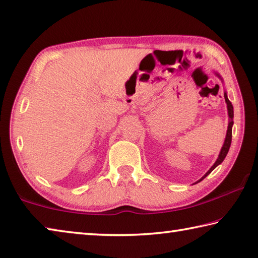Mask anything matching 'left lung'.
<instances>
[{
    "label": "left lung",
    "instance_id": "1",
    "mask_svg": "<svg viewBox=\"0 0 258 258\" xmlns=\"http://www.w3.org/2000/svg\"><path fill=\"white\" fill-rule=\"evenodd\" d=\"M215 75L217 77L221 78V81L223 82V80H222V77L220 76V74L215 73ZM224 99H225V102H226V107H228V115H229V125H228V131H226V137H225V140H224V143H223V147H222V149L220 151V155H218V158L216 159L215 163H214V165L212 166L211 168H209V171L205 174V175L200 178L199 181H197L196 183H198L200 181H203L205 177H206L207 175H209L214 169H215L218 165L222 164V161L224 160V158L226 157V155H228L229 152V149H230V146H231V141H232V126H233V106L232 103L230 102V100L228 99V94H226V92H224ZM196 183H194V184H196Z\"/></svg>",
    "mask_w": 258,
    "mask_h": 258
}]
</instances>
